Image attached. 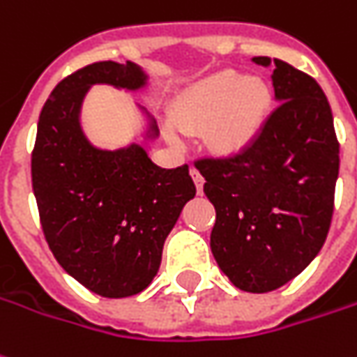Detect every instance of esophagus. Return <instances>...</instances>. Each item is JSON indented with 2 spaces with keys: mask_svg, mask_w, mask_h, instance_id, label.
<instances>
[{
  "mask_svg": "<svg viewBox=\"0 0 357 357\" xmlns=\"http://www.w3.org/2000/svg\"><path fill=\"white\" fill-rule=\"evenodd\" d=\"M189 174H191V178H193V183H195V188H197V193L201 195V193H203V183H205V179L199 174L197 168H191L189 169Z\"/></svg>",
  "mask_w": 357,
  "mask_h": 357,
  "instance_id": "esophagus-1",
  "label": "esophagus"
}]
</instances>
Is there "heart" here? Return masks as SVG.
Listing matches in <instances>:
<instances>
[{
  "instance_id": "heart-1",
  "label": "heart",
  "mask_w": 357,
  "mask_h": 357,
  "mask_svg": "<svg viewBox=\"0 0 357 357\" xmlns=\"http://www.w3.org/2000/svg\"><path fill=\"white\" fill-rule=\"evenodd\" d=\"M270 105L271 91L264 79L227 70L181 93L172 107V121L183 132L207 128L213 150L238 154L260 137Z\"/></svg>"
}]
</instances>
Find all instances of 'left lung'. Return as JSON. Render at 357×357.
<instances>
[{
	"label": "left lung",
	"mask_w": 357,
	"mask_h": 357,
	"mask_svg": "<svg viewBox=\"0 0 357 357\" xmlns=\"http://www.w3.org/2000/svg\"><path fill=\"white\" fill-rule=\"evenodd\" d=\"M280 105L260 137L229 158L195 160L215 205L211 250L219 268L248 293L280 289L321 252L334 213L340 144L317 79L268 56Z\"/></svg>",
	"instance_id": "obj_1"
}]
</instances>
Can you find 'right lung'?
I'll use <instances>...</instances> for the list:
<instances>
[{"label": "right lung", "instance_id": "1", "mask_svg": "<svg viewBox=\"0 0 357 357\" xmlns=\"http://www.w3.org/2000/svg\"><path fill=\"white\" fill-rule=\"evenodd\" d=\"M93 84L137 89L144 76L130 62L105 60L64 77L40 111L31 176L58 264L89 291L121 299L152 283L195 183L188 164L158 168L138 144L115 152L91 146L77 115Z\"/></svg>", "mask_w": 357, "mask_h": 357}]
</instances>
